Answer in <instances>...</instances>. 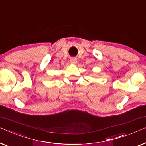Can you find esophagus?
<instances>
[{"label": "esophagus", "mask_w": 146, "mask_h": 146, "mask_svg": "<svg viewBox=\"0 0 146 146\" xmlns=\"http://www.w3.org/2000/svg\"><path fill=\"white\" fill-rule=\"evenodd\" d=\"M70 63L72 64H76L77 63V59L75 58H71Z\"/></svg>", "instance_id": "34e87169"}]
</instances>
